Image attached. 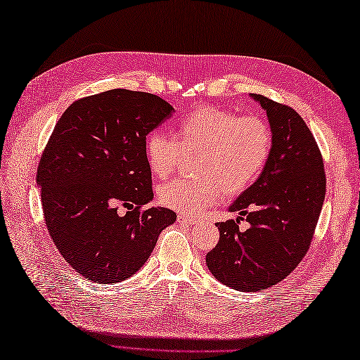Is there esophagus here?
I'll return each mask as SVG.
<instances>
[{
    "mask_svg": "<svg viewBox=\"0 0 360 360\" xmlns=\"http://www.w3.org/2000/svg\"><path fill=\"white\" fill-rule=\"evenodd\" d=\"M178 223L182 224H200V218H193V217H188V215H178Z\"/></svg>",
    "mask_w": 360,
    "mask_h": 360,
    "instance_id": "34e87169",
    "label": "esophagus"
}]
</instances>
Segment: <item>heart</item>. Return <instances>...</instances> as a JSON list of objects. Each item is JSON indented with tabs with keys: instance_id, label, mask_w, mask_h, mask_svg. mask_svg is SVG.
I'll list each match as a JSON object with an SVG mask.
<instances>
[{
	"instance_id": "1",
	"label": "heart",
	"mask_w": 360,
	"mask_h": 360,
	"mask_svg": "<svg viewBox=\"0 0 360 360\" xmlns=\"http://www.w3.org/2000/svg\"><path fill=\"white\" fill-rule=\"evenodd\" d=\"M272 133L262 117L244 116L215 106H201L182 119L176 141L162 131L145 139V159L156 178L170 176L182 155L196 156V179H174L160 186V204L182 213L201 212L221 193L236 196L248 190L267 164Z\"/></svg>"
}]
</instances>
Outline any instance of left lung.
<instances>
[{
	"instance_id": "8db88e82",
	"label": "left lung",
	"mask_w": 360,
	"mask_h": 360,
	"mask_svg": "<svg viewBox=\"0 0 360 360\" xmlns=\"http://www.w3.org/2000/svg\"><path fill=\"white\" fill-rule=\"evenodd\" d=\"M250 97L267 114L271 155L229 207L246 217L250 229L241 233L238 219L217 223L219 241L205 257L213 277L241 292L277 285L295 269L309 249L326 192L322 155L300 114L264 96Z\"/></svg>"
}]
</instances>
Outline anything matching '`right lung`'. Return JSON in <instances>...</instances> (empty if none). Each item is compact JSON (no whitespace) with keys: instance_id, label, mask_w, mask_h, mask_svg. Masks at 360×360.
<instances>
[{"instance_id":"right-lung-1","label":"right lung","mask_w":360,"mask_h":360,"mask_svg":"<svg viewBox=\"0 0 360 360\" xmlns=\"http://www.w3.org/2000/svg\"><path fill=\"white\" fill-rule=\"evenodd\" d=\"M173 111L155 94L110 89L74 102L53 128L37 186L53 244L85 278H129L176 221L170 209L141 210L155 196L145 139Z\"/></svg>"}]
</instances>
